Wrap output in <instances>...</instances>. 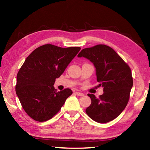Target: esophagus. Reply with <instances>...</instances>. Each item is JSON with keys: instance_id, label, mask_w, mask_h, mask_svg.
Instances as JSON below:
<instances>
[{"instance_id": "34e87169", "label": "esophagus", "mask_w": 150, "mask_h": 150, "mask_svg": "<svg viewBox=\"0 0 150 150\" xmlns=\"http://www.w3.org/2000/svg\"><path fill=\"white\" fill-rule=\"evenodd\" d=\"M75 94L79 96H84V94L83 92H76Z\"/></svg>"}]
</instances>
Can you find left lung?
<instances>
[{
	"mask_svg": "<svg viewBox=\"0 0 150 150\" xmlns=\"http://www.w3.org/2000/svg\"><path fill=\"white\" fill-rule=\"evenodd\" d=\"M77 56L84 57L94 64L99 86L103 87V93L99 98L88 94L91 104L86 109V114L100 123L113 120L129 102L133 85L129 66L113 48L104 45L83 49Z\"/></svg>",
	"mask_w": 150,
	"mask_h": 150,
	"instance_id": "8db88e82",
	"label": "left lung"
}]
</instances>
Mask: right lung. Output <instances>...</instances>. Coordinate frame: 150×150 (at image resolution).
Returning <instances> with one entry per match:
<instances>
[{
  "instance_id": "obj_1",
  "label": "right lung",
  "mask_w": 150,
  "mask_h": 150,
  "mask_svg": "<svg viewBox=\"0 0 150 150\" xmlns=\"http://www.w3.org/2000/svg\"><path fill=\"white\" fill-rule=\"evenodd\" d=\"M80 50L48 44L26 58L18 73L16 92L23 110L34 120H49L72 94L69 88L58 92L53 85Z\"/></svg>"
}]
</instances>
